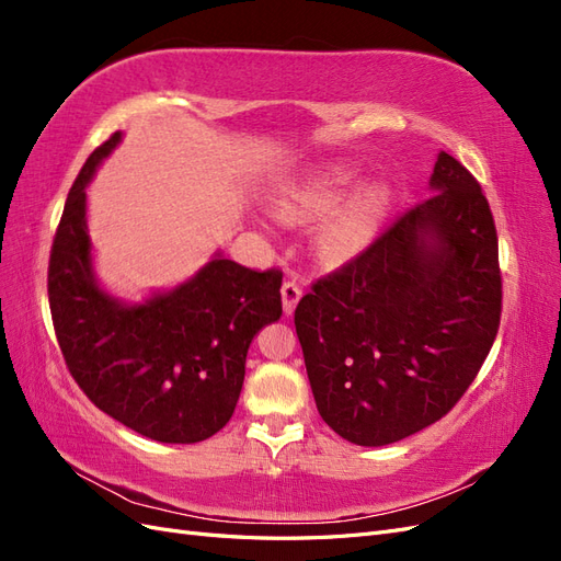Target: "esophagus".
I'll return each instance as SVG.
<instances>
[{"label": "esophagus", "mask_w": 561, "mask_h": 561, "mask_svg": "<svg viewBox=\"0 0 561 561\" xmlns=\"http://www.w3.org/2000/svg\"><path fill=\"white\" fill-rule=\"evenodd\" d=\"M280 295H283V311H285V316H293L299 299H301V285L295 283V280H287L280 287Z\"/></svg>", "instance_id": "34e87169"}]
</instances>
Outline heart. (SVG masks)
Instances as JSON below:
<instances>
[{
  "mask_svg": "<svg viewBox=\"0 0 561 561\" xmlns=\"http://www.w3.org/2000/svg\"><path fill=\"white\" fill-rule=\"evenodd\" d=\"M358 168L348 161H330L283 184L274 196V208L285 219H309L330 215L320 229V252L330 262H348L377 239L386 217L393 208V190L381 180L360 186Z\"/></svg>",
  "mask_w": 561,
  "mask_h": 561,
  "instance_id": "obj_1",
  "label": "heart"
}]
</instances>
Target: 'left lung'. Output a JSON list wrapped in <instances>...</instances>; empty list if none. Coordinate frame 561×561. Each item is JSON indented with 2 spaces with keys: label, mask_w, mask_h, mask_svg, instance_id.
<instances>
[{
  "label": "left lung",
  "mask_w": 561,
  "mask_h": 561,
  "mask_svg": "<svg viewBox=\"0 0 561 561\" xmlns=\"http://www.w3.org/2000/svg\"><path fill=\"white\" fill-rule=\"evenodd\" d=\"M428 190L295 311L318 412L360 447L443 419L499 332V239L480 184L439 151Z\"/></svg>",
  "instance_id": "left-lung-1"
}]
</instances>
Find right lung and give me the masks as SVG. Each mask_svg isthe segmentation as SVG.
Listing matches in <instances>:
<instances>
[{"label":"right lung","mask_w":561,"mask_h":561,"mask_svg":"<svg viewBox=\"0 0 561 561\" xmlns=\"http://www.w3.org/2000/svg\"><path fill=\"white\" fill-rule=\"evenodd\" d=\"M118 142L116 130L67 194L48 262L50 316L67 369L98 410L157 443L194 445L231 419L252 339L283 313V274L217 250L171 290L110 295L93 271L87 186Z\"/></svg>","instance_id":"obj_1"}]
</instances>
